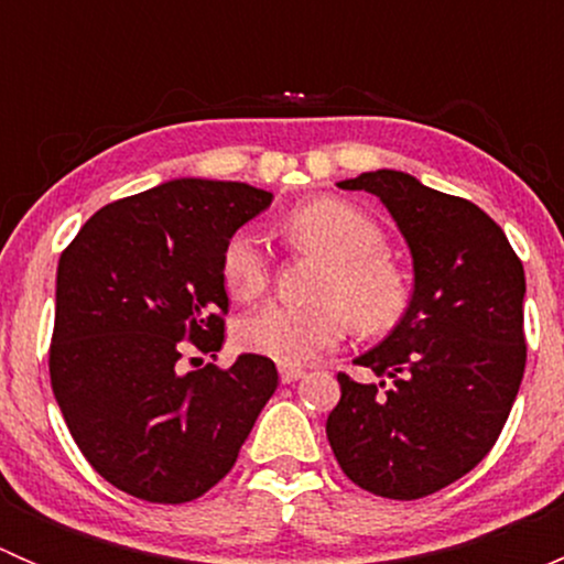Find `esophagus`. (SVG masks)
<instances>
[{"label":"esophagus","instance_id":"esophagus-1","mask_svg":"<svg viewBox=\"0 0 564 564\" xmlns=\"http://www.w3.org/2000/svg\"><path fill=\"white\" fill-rule=\"evenodd\" d=\"M303 377H305L303 368H297V366H281V382H283V384H292V382H297V379H303Z\"/></svg>","mask_w":564,"mask_h":564}]
</instances>
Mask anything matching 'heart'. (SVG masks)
Returning <instances> with one entry per match:
<instances>
[{"mask_svg": "<svg viewBox=\"0 0 564 564\" xmlns=\"http://www.w3.org/2000/svg\"><path fill=\"white\" fill-rule=\"evenodd\" d=\"M283 235L294 248L327 259L316 283V305L267 303L237 322V344L281 366H303L346 338L355 318L362 333H384L406 314L412 289L406 272L384 250L377 220L355 204L318 196L283 218ZM226 289L242 303L270 289L272 261L250 229L229 237L220 256Z\"/></svg>", "mask_w": 564, "mask_h": 564, "instance_id": "b5f03b06", "label": "heart"}]
</instances>
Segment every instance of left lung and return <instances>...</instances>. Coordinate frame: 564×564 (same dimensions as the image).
I'll return each mask as SVG.
<instances>
[{
	"label": "left lung",
	"mask_w": 564,
	"mask_h": 564,
	"mask_svg": "<svg viewBox=\"0 0 564 564\" xmlns=\"http://www.w3.org/2000/svg\"><path fill=\"white\" fill-rule=\"evenodd\" d=\"M379 196L412 250L395 329L357 357L382 382L338 373L327 440L366 491L420 499L475 469L499 440L527 366L524 267L477 204L379 169L338 182Z\"/></svg>",
	"instance_id": "8db88e82"
}]
</instances>
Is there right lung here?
Segmentation results:
<instances>
[{
	"label": "right lung",
	"instance_id": "right-lung-1",
	"mask_svg": "<svg viewBox=\"0 0 564 564\" xmlns=\"http://www.w3.org/2000/svg\"><path fill=\"white\" fill-rule=\"evenodd\" d=\"M270 202L246 182L185 176L106 204L62 250L51 388L84 458L130 497L207 494L278 388L261 355L182 371L187 346L224 344L220 256Z\"/></svg>",
	"mask_w": 564,
	"mask_h": 564
}]
</instances>
